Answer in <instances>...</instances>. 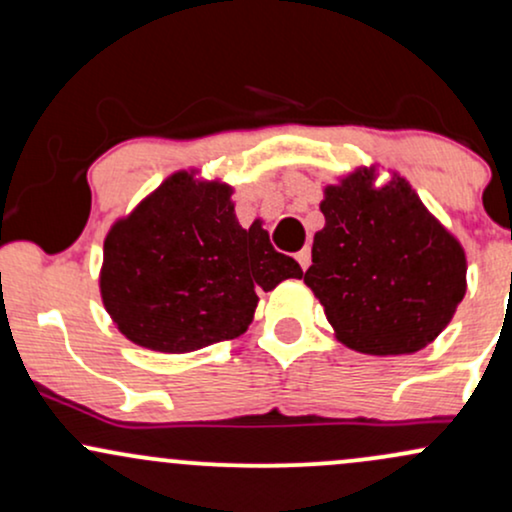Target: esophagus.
<instances>
[{
  "instance_id": "obj_1",
  "label": "esophagus",
  "mask_w": 512,
  "mask_h": 512,
  "mask_svg": "<svg viewBox=\"0 0 512 512\" xmlns=\"http://www.w3.org/2000/svg\"><path fill=\"white\" fill-rule=\"evenodd\" d=\"M296 260H298V264H301L303 269H308V267H310V248L298 250V252H296Z\"/></svg>"
}]
</instances>
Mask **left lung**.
I'll return each mask as SVG.
<instances>
[{
    "instance_id": "left-lung-1",
    "label": "left lung",
    "mask_w": 512,
    "mask_h": 512,
    "mask_svg": "<svg viewBox=\"0 0 512 512\" xmlns=\"http://www.w3.org/2000/svg\"><path fill=\"white\" fill-rule=\"evenodd\" d=\"M375 178L378 168L361 166L325 187V228L303 281L344 346L414 354L450 325L467 291V257L402 175Z\"/></svg>"
}]
</instances>
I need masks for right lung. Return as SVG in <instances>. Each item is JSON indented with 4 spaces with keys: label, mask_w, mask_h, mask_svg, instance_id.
I'll use <instances>...</instances> for the list:
<instances>
[{
    "label": "right lung",
    "mask_w": 512,
    "mask_h": 512,
    "mask_svg": "<svg viewBox=\"0 0 512 512\" xmlns=\"http://www.w3.org/2000/svg\"><path fill=\"white\" fill-rule=\"evenodd\" d=\"M231 195L226 182L178 170L110 226L98 286L129 342L187 354L236 339L257 293L301 279V264L276 252L262 226H240Z\"/></svg>",
    "instance_id": "obj_1"
}]
</instances>
